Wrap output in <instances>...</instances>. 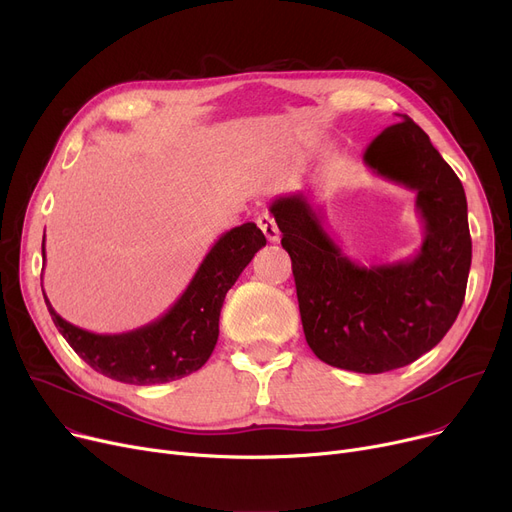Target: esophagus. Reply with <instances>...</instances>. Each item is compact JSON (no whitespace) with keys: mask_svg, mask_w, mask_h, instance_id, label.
Instances as JSON below:
<instances>
[{"mask_svg":"<svg viewBox=\"0 0 512 512\" xmlns=\"http://www.w3.org/2000/svg\"><path fill=\"white\" fill-rule=\"evenodd\" d=\"M257 226L261 228V232L265 234V238L270 240V242H278V240H280V230H278V226H276L272 215L261 213L259 218H257Z\"/></svg>","mask_w":512,"mask_h":512,"instance_id":"34e87169","label":"esophagus"}]
</instances>
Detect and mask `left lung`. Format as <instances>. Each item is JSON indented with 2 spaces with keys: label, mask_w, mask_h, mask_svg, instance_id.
Masks as SVG:
<instances>
[{
  "label": "left lung",
  "mask_w": 512,
  "mask_h": 512,
  "mask_svg": "<svg viewBox=\"0 0 512 512\" xmlns=\"http://www.w3.org/2000/svg\"><path fill=\"white\" fill-rule=\"evenodd\" d=\"M363 159L417 193L425 232L411 259L369 267L351 261L303 193L278 197L270 211L292 259L311 351L332 367L384 373L432 351L454 324L465 301L471 234L459 176L409 116L378 134Z\"/></svg>",
  "instance_id": "1"
}]
</instances>
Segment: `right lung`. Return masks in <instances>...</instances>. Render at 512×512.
Instances as JSON below:
<instances>
[{
  "label": "right lung",
  "instance_id": "add662e5",
  "mask_svg": "<svg viewBox=\"0 0 512 512\" xmlns=\"http://www.w3.org/2000/svg\"><path fill=\"white\" fill-rule=\"evenodd\" d=\"M265 242L253 222L222 234L168 313L126 334L87 332L62 319L43 294L45 305L74 353L95 371L134 386L174 382L201 369L211 357L226 292ZM41 251L45 257V238Z\"/></svg>",
  "mask_w": 512,
  "mask_h": 512
}]
</instances>
